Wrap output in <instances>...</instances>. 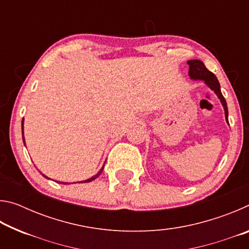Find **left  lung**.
Instances as JSON below:
<instances>
[{
  "label": "left lung",
  "mask_w": 249,
  "mask_h": 249,
  "mask_svg": "<svg viewBox=\"0 0 249 249\" xmlns=\"http://www.w3.org/2000/svg\"><path fill=\"white\" fill-rule=\"evenodd\" d=\"M188 65H189V77L193 80H202V81H203L211 90L214 91V93H215L217 95V98L220 99L223 107H224L225 120L227 123H229V109H227L226 101L221 92L220 82H218L217 78L214 75V73H212L211 71L206 69V67L201 60H196V59H195V60H189Z\"/></svg>",
  "instance_id": "obj_1"
}]
</instances>
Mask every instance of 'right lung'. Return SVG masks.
Returning a JSON list of instances; mask_svg holds the SVG:
<instances>
[{"label":"right lung","instance_id":"obj_1","mask_svg":"<svg viewBox=\"0 0 249 249\" xmlns=\"http://www.w3.org/2000/svg\"><path fill=\"white\" fill-rule=\"evenodd\" d=\"M23 124H24V119H23V121H22V134H23V142H24V145H25V138H24V132H23ZM103 168H104V166L102 167V168H101V170L98 172V174H96L95 176H93V177H91V178H89V179H87V180H84V181H79V182L78 183H86V182H91V181L92 180H94V179H96V178H98V177L101 175V172H102L103 171ZM41 175H43L44 177H45V178H47V179H49L48 178V177H46L44 174H41ZM59 183H62V184H69L68 182H59ZM73 183H75V182H73Z\"/></svg>","mask_w":249,"mask_h":249}]
</instances>
